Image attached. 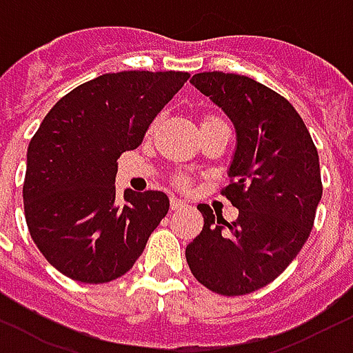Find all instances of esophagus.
<instances>
[{"label":"esophagus","mask_w":353,"mask_h":353,"mask_svg":"<svg viewBox=\"0 0 353 353\" xmlns=\"http://www.w3.org/2000/svg\"><path fill=\"white\" fill-rule=\"evenodd\" d=\"M170 208H172V211H181L187 208V203L181 202V200H177V198H172V200H170Z\"/></svg>","instance_id":"34e87169"}]
</instances>
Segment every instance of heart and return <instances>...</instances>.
Listing matches in <instances>:
<instances>
[{"label": "heart", "mask_w": 353, "mask_h": 353, "mask_svg": "<svg viewBox=\"0 0 353 353\" xmlns=\"http://www.w3.org/2000/svg\"><path fill=\"white\" fill-rule=\"evenodd\" d=\"M177 183H179V185H187V179H185V177H179V179H177Z\"/></svg>", "instance_id": "b5f03b06"}]
</instances>
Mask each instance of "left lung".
Segmentation results:
<instances>
[{
    "label": "left lung",
    "instance_id": "left-lung-1",
    "mask_svg": "<svg viewBox=\"0 0 353 353\" xmlns=\"http://www.w3.org/2000/svg\"><path fill=\"white\" fill-rule=\"evenodd\" d=\"M190 83L230 117L236 151L223 190L236 223L200 203V236L185 249L192 275L221 296H245L275 281L299 254L322 200L314 142L292 104L241 74L200 72Z\"/></svg>",
    "mask_w": 353,
    "mask_h": 353
}]
</instances>
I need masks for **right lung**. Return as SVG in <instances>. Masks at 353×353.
Returning a JSON list of instances; mask_svg holds the SVG:
<instances>
[{
    "mask_svg": "<svg viewBox=\"0 0 353 353\" xmlns=\"http://www.w3.org/2000/svg\"><path fill=\"white\" fill-rule=\"evenodd\" d=\"M189 72L121 70L59 99L31 138L23 211L43 256L72 281L125 275L168 213L161 190L116 194L117 157L137 150Z\"/></svg>",
    "mask_w": 353,
    "mask_h": 353,
    "instance_id": "1",
    "label": "right lung"
}]
</instances>
